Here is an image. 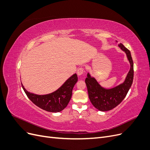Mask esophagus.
<instances>
[{
	"mask_svg": "<svg viewBox=\"0 0 150 150\" xmlns=\"http://www.w3.org/2000/svg\"><path fill=\"white\" fill-rule=\"evenodd\" d=\"M84 72V68L83 67H79L78 70H77V74H78V76H80L81 74H83Z\"/></svg>",
	"mask_w": 150,
	"mask_h": 150,
	"instance_id": "esophagus-1",
	"label": "esophagus"
}]
</instances>
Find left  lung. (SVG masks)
Masks as SVG:
<instances>
[{"instance_id":"obj_1","label":"left lung","mask_w":150,"mask_h":150,"mask_svg":"<svg viewBox=\"0 0 150 150\" xmlns=\"http://www.w3.org/2000/svg\"><path fill=\"white\" fill-rule=\"evenodd\" d=\"M118 46L125 51L131 64V69L125 82L114 88L106 89L100 86L94 78L88 74L85 83L88 88L89 98L93 105L101 111L112 110L120 104L126 97L133 83L134 76L133 61L129 50L120 43Z\"/></svg>"}]
</instances>
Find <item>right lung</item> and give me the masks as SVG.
<instances>
[{"label":"right lung","mask_w":150,"mask_h":150,"mask_svg":"<svg viewBox=\"0 0 150 150\" xmlns=\"http://www.w3.org/2000/svg\"><path fill=\"white\" fill-rule=\"evenodd\" d=\"M78 81L76 74L72 75L55 92L46 95H37L29 93L22 84L27 96L36 106L42 110L52 112H60L67 106L72 96V89Z\"/></svg>","instance_id":"1"}]
</instances>
